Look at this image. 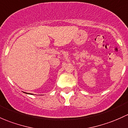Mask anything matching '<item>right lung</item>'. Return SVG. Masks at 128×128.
Instances as JSON below:
<instances>
[{"mask_svg":"<svg viewBox=\"0 0 128 128\" xmlns=\"http://www.w3.org/2000/svg\"><path fill=\"white\" fill-rule=\"evenodd\" d=\"M28 94H30V93H28Z\"/></svg>","mask_w":128,"mask_h":128,"instance_id":"1","label":"right lung"}]
</instances>
